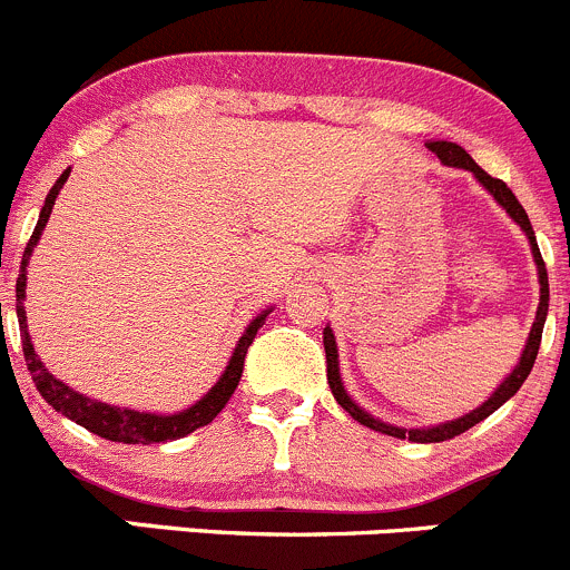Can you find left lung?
I'll return each mask as SVG.
<instances>
[{"label":"left lung","instance_id":"obj_1","mask_svg":"<svg viewBox=\"0 0 570 570\" xmlns=\"http://www.w3.org/2000/svg\"><path fill=\"white\" fill-rule=\"evenodd\" d=\"M426 149L435 151L438 160H441L443 166L465 168V171L474 174V177L479 179V185H482L484 190H490V196H493V199L499 202V205L504 207L507 213H510L512 222H515L518 227H521L523 233H527L529 246H532L534 266H538L540 304H538V313H534L532 330H529L527 346H523V352H521V360H518L515 368L510 371V376H507V380L501 382V385L495 387L493 393H490L488 402L479 404L476 410H471V413L460 415V419H454V421H446V424L426 426V430H404V426H393V424H385V421L374 419V415L365 413V410L360 407V404L352 402V396H348L346 387H343L341 368H337V343H335V335H332L330 326H326V330H324V352H326V382H330V387H332V396H335V402L341 404V407L346 410V413L352 415L354 421H360V424L368 426V430L382 432V435L402 438V441H413V443H441V441H449V438L463 435L465 430H471V426H476L479 421L488 419V415L495 413V410H499L501 404L507 402V399L515 396L518 387L523 385V380H527L529 371H532L534 357H538L540 337H543L546 313H549V274H546V263H543V257H540V249H538V240H534L532 224H529L527 210H523L521 202L515 199V194H512V190L507 188V185L501 183V179L490 177L488 171H482V168H479L476 163H474V157H471L469 151L463 149V146L452 144V140H430V144H426Z\"/></svg>","mask_w":570,"mask_h":570}]
</instances>
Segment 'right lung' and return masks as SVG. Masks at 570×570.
I'll return each instance as SVG.
<instances>
[{
    "instance_id": "obj_1",
    "label": "right lung",
    "mask_w": 570,
    "mask_h": 570,
    "mask_svg": "<svg viewBox=\"0 0 570 570\" xmlns=\"http://www.w3.org/2000/svg\"><path fill=\"white\" fill-rule=\"evenodd\" d=\"M71 168H66L60 174L58 183L52 185L49 190L47 202L41 207V216H38L36 224V233H32L30 244H27L24 257H21V274L16 279V315H19V326H21V346H24V360H27V368H30L32 382H36L38 393L47 399V404H52L58 413H63L66 419H71L75 424L86 426L88 432L94 435L105 438V441H116V443H168V441H177V438L190 435L194 430L199 426H207L218 413L224 410V404L229 402V396L235 393L238 387L240 374H244V360L246 352H249L252 341H255L257 330L266 324V315L272 309H263L257 318H252V324L246 326V332L240 335L238 346H235L233 357H229V365L224 368L222 380L194 404V407L183 410V413H174V415H157V413H138V410H129V407H112V404L99 402V399H88L86 393H77L75 387H69L66 382H60L58 376L49 374L47 365L41 363V357L36 354V346L30 341V332H27V309H24V298H27V266H30V257L32 249L38 246L41 240L43 227L49 222V213H52L55 199H58L60 188L66 185L69 179Z\"/></svg>"
}]
</instances>
